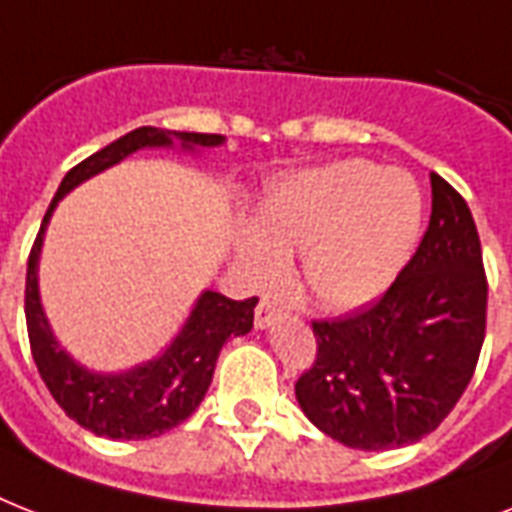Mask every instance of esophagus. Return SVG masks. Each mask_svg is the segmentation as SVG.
<instances>
[{
	"instance_id": "34e87169",
	"label": "esophagus",
	"mask_w": 512,
	"mask_h": 512,
	"mask_svg": "<svg viewBox=\"0 0 512 512\" xmlns=\"http://www.w3.org/2000/svg\"><path fill=\"white\" fill-rule=\"evenodd\" d=\"M276 316H279V305L271 303V300H263V303L257 305V311H255V327L257 329L271 327Z\"/></svg>"
}]
</instances>
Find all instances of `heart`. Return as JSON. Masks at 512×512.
<instances>
[{
  "instance_id": "heart-1",
  "label": "heart",
  "mask_w": 512,
  "mask_h": 512,
  "mask_svg": "<svg viewBox=\"0 0 512 512\" xmlns=\"http://www.w3.org/2000/svg\"><path fill=\"white\" fill-rule=\"evenodd\" d=\"M422 225V193L404 170L337 162L273 185L257 225L239 236V260L265 287L303 255V279L332 308H356L396 281Z\"/></svg>"
}]
</instances>
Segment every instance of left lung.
Here are the masks:
<instances>
[{
    "label": "left lung",
    "mask_w": 512,
    "mask_h": 512,
    "mask_svg": "<svg viewBox=\"0 0 512 512\" xmlns=\"http://www.w3.org/2000/svg\"><path fill=\"white\" fill-rule=\"evenodd\" d=\"M433 212L385 295L345 319H316V361L295 382L308 420L350 449H396L446 420L486 337L484 255L468 201L430 172Z\"/></svg>",
    "instance_id": "8db88e82"
}]
</instances>
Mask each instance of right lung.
<instances>
[{
	"label": "right lung",
	"instance_id": "1",
	"mask_svg": "<svg viewBox=\"0 0 512 512\" xmlns=\"http://www.w3.org/2000/svg\"><path fill=\"white\" fill-rule=\"evenodd\" d=\"M172 140H177L183 148H212L223 143V135L140 127L114 140L111 146L100 148L98 154L87 156L63 177L55 199L44 212L42 228L36 233L34 247L28 255L26 327L31 356L60 409L82 428L92 430L95 436L156 438L188 420L207 393L225 340L247 335L255 321L257 297L239 303V300H228L220 292H204L185 321L183 332L175 337L170 348L156 361L135 366L132 372L124 374L87 372L52 337L47 316L39 303L36 265L42 252L44 228L50 223L55 204L74 185L108 170L111 164L122 162L124 156L135 154L138 148L172 146Z\"/></svg>",
	"mask_w": 512,
	"mask_h": 512
}]
</instances>
